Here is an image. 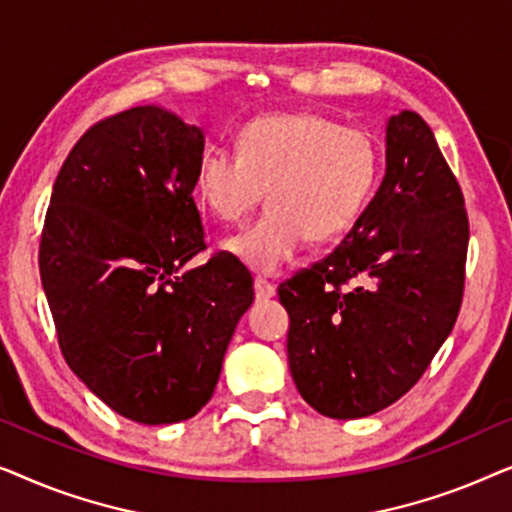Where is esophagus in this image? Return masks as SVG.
Instances as JSON below:
<instances>
[{"mask_svg":"<svg viewBox=\"0 0 512 512\" xmlns=\"http://www.w3.org/2000/svg\"><path fill=\"white\" fill-rule=\"evenodd\" d=\"M254 291H256V300H270L272 296H275V284H270L268 279L256 277Z\"/></svg>","mask_w":512,"mask_h":512,"instance_id":"34e87169","label":"esophagus"}]
</instances>
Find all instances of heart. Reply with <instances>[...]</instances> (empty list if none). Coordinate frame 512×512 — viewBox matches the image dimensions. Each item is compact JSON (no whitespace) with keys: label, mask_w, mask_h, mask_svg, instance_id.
<instances>
[{"label":"heart","mask_w":512,"mask_h":512,"mask_svg":"<svg viewBox=\"0 0 512 512\" xmlns=\"http://www.w3.org/2000/svg\"><path fill=\"white\" fill-rule=\"evenodd\" d=\"M380 174L368 130L342 128L314 111H282L244 123L237 153L205 149L195 193L223 223H240L268 202L254 226L228 240L251 270L275 275L312 242H331L359 219Z\"/></svg>","instance_id":"obj_1"}]
</instances>
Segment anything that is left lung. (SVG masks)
Masks as SVG:
<instances>
[{
	"label": "left lung",
	"mask_w": 512,
	"mask_h": 512,
	"mask_svg": "<svg viewBox=\"0 0 512 512\" xmlns=\"http://www.w3.org/2000/svg\"><path fill=\"white\" fill-rule=\"evenodd\" d=\"M468 216L436 137L415 111L387 121V172L324 261L279 284L289 368L321 415L359 419L415 387L464 298Z\"/></svg>",
	"instance_id": "obj_1"
}]
</instances>
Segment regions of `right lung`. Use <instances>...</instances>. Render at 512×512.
<instances>
[{
    "mask_svg": "<svg viewBox=\"0 0 512 512\" xmlns=\"http://www.w3.org/2000/svg\"><path fill=\"white\" fill-rule=\"evenodd\" d=\"M202 151V130L163 107L104 118L62 163L41 233L62 356L139 424L198 415L254 303V279L233 254L181 270L205 249L193 200Z\"/></svg>",
    "mask_w": 512,
    "mask_h": 512,
    "instance_id": "right-lung-1",
    "label": "right lung"
}]
</instances>
